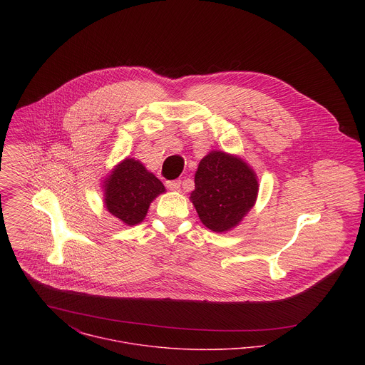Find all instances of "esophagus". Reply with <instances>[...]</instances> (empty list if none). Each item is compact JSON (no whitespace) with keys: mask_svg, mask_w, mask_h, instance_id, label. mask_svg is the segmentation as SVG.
<instances>
[{"mask_svg":"<svg viewBox=\"0 0 365 365\" xmlns=\"http://www.w3.org/2000/svg\"><path fill=\"white\" fill-rule=\"evenodd\" d=\"M167 188L171 191H178L181 187V181L180 180H173V181H167Z\"/></svg>","mask_w":365,"mask_h":365,"instance_id":"obj_1","label":"esophagus"}]
</instances>
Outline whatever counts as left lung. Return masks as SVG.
<instances>
[{
  "instance_id": "obj_1",
  "label": "left lung",
  "mask_w": 365,
  "mask_h": 365,
  "mask_svg": "<svg viewBox=\"0 0 365 365\" xmlns=\"http://www.w3.org/2000/svg\"><path fill=\"white\" fill-rule=\"evenodd\" d=\"M192 202L201 222L209 230L226 233L245 219L259 195V178L255 170L236 155L212 150L195 173Z\"/></svg>"
}]
</instances>
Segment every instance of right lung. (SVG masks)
I'll return each instance as SVG.
<instances>
[{"mask_svg":"<svg viewBox=\"0 0 365 365\" xmlns=\"http://www.w3.org/2000/svg\"><path fill=\"white\" fill-rule=\"evenodd\" d=\"M106 210L126 226H135L148 215L150 204L165 192L163 182L139 160L123 158L103 181Z\"/></svg>","mask_w":365,"mask_h":365,"instance_id":"1","label":"right lung"}]
</instances>
